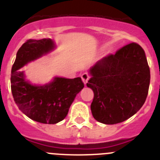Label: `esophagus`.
<instances>
[{
	"instance_id": "obj_1",
	"label": "esophagus",
	"mask_w": 160,
	"mask_h": 160,
	"mask_svg": "<svg viewBox=\"0 0 160 160\" xmlns=\"http://www.w3.org/2000/svg\"><path fill=\"white\" fill-rule=\"evenodd\" d=\"M81 78H82V80H83V82L84 83V84L86 85V83H88V80L90 79V75L88 73V72H84V73H83L81 75Z\"/></svg>"
}]
</instances>
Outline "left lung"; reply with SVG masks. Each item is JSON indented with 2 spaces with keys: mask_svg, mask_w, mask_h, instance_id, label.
Listing matches in <instances>:
<instances>
[{
  "mask_svg": "<svg viewBox=\"0 0 160 160\" xmlns=\"http://www.w3.org/2000/svg\"><path fill=\"white\" fill-rule=\"evenodd\" d=\"M87 86L94 91L91 112L97 121L116 124L135 114L146 100L150 69L145 51L131 43L98 61Z\"/></svg>",
  "mask_w": 160,
  "mask_h": 160,
  "instance_id": "left-lung-1",
  "label": "left lung"
}]
</instances>
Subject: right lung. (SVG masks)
<instances>
[{"mask_svg":"<svg viewBox=\"0 0 160 160\" xmlns=\"http://www.w3.org/2000/svg\"><path fill=\"white\" fill-rule=\"evenodd\" d=\"M55 47L50 38L26 41L17 52L11 75L12 93L18 108L34 121L48 124L58 123L67 116L76 95L84 88L81 78L55 77L48 84L33 85L19 69Z\"/></svg>","mask_w":160,"mask_h":160,"instance_id":"add662e5","label":"right lung"}]
</instances>
